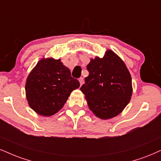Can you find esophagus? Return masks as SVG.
Masks as SVG:
<instances>
[{
    "label": "esophagus",
    "instance_id": "esophagus-1",
    "mask_svg": "<svg viewBox=\"0 0 161 161\" xmlns=\"http://www.w3.org/2000/svg\"><path fill=\"white\" fill-rule=\"evenodd\" d=\"M79 82H80V86H81V85H82L83 84H84V78H83V77H80V78H79Z\"/></svg>",
    "mask_w": 161,
    "mask_h": 161
}]
</instances>
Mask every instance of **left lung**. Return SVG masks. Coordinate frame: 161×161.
<instances>
[{"label":"left lung","mask_w":161,"mask_h":161,"mask_svg":"<svg viewBox=\"0 0 161 161\" xmlns=\"http://www.w3.org/2000/svg\"><path fill=\"white\" fill-rule=\"evenodd\" d=\"M87 70L80 90L90 110L102 119L119 114L132 96L131 77L124 62L108 50L103 58L91 59Z\"/></svg>","instance_id":"obj_1"}]
</instances>
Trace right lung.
<instances>
[{
  "mask_svg": "<svg viewBox=\"0 0 161 161\" xmlns=\"http://www.w3.org/2000/svg\"><path fill=\"white\" fill-rule=\"evenodd\" d=\"M80 86L60 59H42L30 73L25 85L31 108L42 116H50L63 108L71 92Z\"/></svg>",
  "mask_w": 161,
  "mask_h": 161,
  "instance_id": "add662e5",
  "label": "right lung"
}]
</instances>
